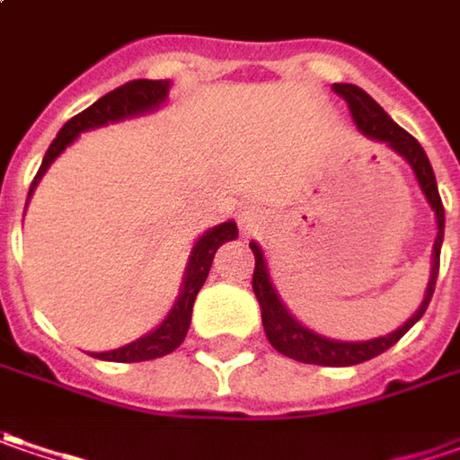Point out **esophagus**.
Instances as JSON below:
<instances>
[{"label": "esophagus", "instance_id": "1", "mask_svg": "<svg viewBox=\"0 0 460 460\" xmlns=\"http://www.w3.org/2000/svg\"><path fill=\"white\" fill-rule=\"evenodd\" d=\"M239 221H242L244 231H260L264 226V221H267V216H264L260 206H246L244 211L239 214Z\"/></svg>", "mask_w": 460, "mask_h": 460}]
</instances>
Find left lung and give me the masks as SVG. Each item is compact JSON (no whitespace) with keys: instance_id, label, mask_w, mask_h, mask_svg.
Instances as JSON below:
<instances>
[{"instance_id":"obj_1","label":"left lung","mask_w":460,"mask_h":460,"mask_svg":"<svg viewBox=\"0 0 460 460\" xmlns=\"http://www.w3.org/2000/svg\"><path fill=\"white\" fill-rule=\"evenodd\" d=\"M333 91L346 99L349 111H351V119H354L361 135L385 142V145H389L392 150L397 152V155H402L404 160L410 163L422 196L428 199L433 214H436L438 236L436 244H433L430 279H428L425 297H422L420 308L412 313V318L404 325H400L397 331L387 333V336L369 341H336L325 339L321 333H315V331H310V328L295 321L293 313L285 308V303L279 300L278 290L272 285V278H270V270H267L264 252H261V246L257 242H249L252 252H254L252 288H254V295L260 300L261 325H264L267 341L278 349L279 354L295 358V361H303V364H318V367H354V364H361V361H369V358L385 354L389 346H394L397 341L402 339L404 333L422 318V313L428 310V303H430L433 290H436L438 270H440V244H443V229H446V211H443L440 193H438L436 172H433L430 160H428L425 150L420 147L418 139L412 135H407L400 124H394V121L389 119L387 111L374 102L364 88L354 86V84H333Z\"/></svg>"}]
</instances>
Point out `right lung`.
I'll return each mask as SVG.
<instances>
[{
    "label": "right lung",
    "mask_w": 460,
    "mask_h": 460,
    "mask_svg": "<svg viewBox=\"0 0 460 460\" xmlns=\"http://www.w3.org/2000/svg\"><path fill=\"white\" fill-rule=\"evenodd\" d=\"M167 88H170V81H147V78L129 81L124 86L109 91L99 102L91 103L86 111L75 114L71 121H66L63 129L53 139V145L45 152V157H42L40 170H38L35 181L30 185V196H32L35 185L45 175V170L53 165V160H56L58 155L66 150L81 132L103 127L109 121H121L129 119V117L147 114V111H155L167 99ZM30 196H27V200H30ZM236 234H239V229H236L234 221H224V224L206 231L196 242L193 252H190V260H188V267H185V278H182L181 295H178L175 305L165 315V321L157 325L155 331H150L147 336H142V339L132 341V343H127L121 349H114V351H99V354H91V357L103 358V361L132 364V361L160 358L170 354V351H175L182 343V339H185V333H188L190 315H193V303H196V295H199L203 282L208 278V272H211V261H214L216 249L224 242L236 239Z\"/></svg>",
    "instance_id": "right-lung-1"
}]
</instances>
